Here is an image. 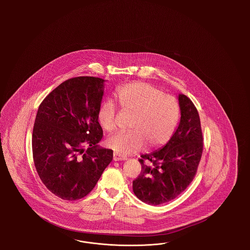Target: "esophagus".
I'll list each match as a JSON object with an SVG mask.
<instances>
[{
  "label": "esophagus",
  "instance_id": "obj_1",
  "mask_svg": "<svg viewBox=\"0 0 250 250\" xmlns=\"http://www.w3.org/2000/svg\"><path fill=\"white\" fill-rule=\"evenodd\" d=\"M127 158L125 156H122L118 153H114V161H122V160H126Z\"/></svg>",
  "mask_w": 250,
  "mask_h": 250
}]
</instances>
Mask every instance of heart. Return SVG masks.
Wrapping results in <instances>:
<instances>
[{
    "mask_svg": "<svg viewBox=\"0 0 250 250\" xmlns=\"http://www.w3.org/2000/svg\"><path fill=\"white\" fill-rule=\"evenodd\" d=\"M116 102L123 111L133 114L128 132H118L106 140V145L122 155L138 151L148 144L157 147L171 137L179 119L177 100L145 83H133L120 87ZM97 120L110 132L115 127V110L111 102L99 108Z\"/></svg>",
    "mask_w": 250,
    "mask_h": 250,
    "instance_id": "obj_1",
    "label": "heart"
}]
</instances>
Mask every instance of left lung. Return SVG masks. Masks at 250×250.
I'll return each mask as SVG.
<instances>
[{
	"label": "left lung",
	"mask_w": 250,
	"mask_h": 250,
	"mask_svg": "<svg viewBox=\"0 0 250 250\" xmlns=\"http://www.w3.org/2000/svg\"><path fill=\"white\" fill-rule=\"evenodd\" d=\"M179 125L161 148L141 156V173L133 182L136 196L149 205L167 203L192 182L202 158L204 139L196 107L186 95L178 96Z\"/></svg>",
	"instance_id": "left-lung-1"
}]
</instances>
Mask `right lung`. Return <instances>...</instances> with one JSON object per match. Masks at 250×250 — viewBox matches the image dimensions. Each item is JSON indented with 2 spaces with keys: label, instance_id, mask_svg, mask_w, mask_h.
Wrapping results in <instances>:
<instances>
[{
  "label": "right lung",
  "instance_id": "obj_1",
  "mask_svg": "<svg viewBox=\"0 0 250 250\" xmlns=\"http://www.w3.org/2000/svg\"><path fill=\"white\" fill-rule=\"evenodd\" d=\"M105 82L87 76L69 79L38 108L32 136L34 163L45 187L63 200L86 196L113 160V150L98 145L103 129L97 113Z\"/></svg>",
  "mask_w": 250,
  "mask_h": 250
}]
</instances>
